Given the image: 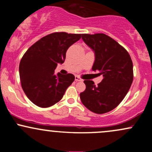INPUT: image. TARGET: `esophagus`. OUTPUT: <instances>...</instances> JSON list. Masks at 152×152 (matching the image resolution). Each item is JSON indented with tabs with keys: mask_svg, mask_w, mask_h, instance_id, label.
<instances>
[{
	"mask_svg": "<svg viewBox=\"0 0 152 152\" xmlns=\"http://www.w3.org/2000/svg\"><path fill=\"white\" fill-rule=\"evenodd\" d=\"M75 81H82L83 79H81V78L78 77V76H75Z\"/></svg>",
	"mask_w": 152,
	"mask_h": 152,
	"instance_id": "34e87169",
	"label": "esophagus"
}]
</instances>
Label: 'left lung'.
<instances>
[{
    "mask_svg": "<svg viewBox=\"0 0 152 152\" xmlns=\"http://www.w3.org/2000/svg\"><path fill=\"white\" fill-rule=\"evenodd\" d=\"M82 39L95 53L92 70L103 80L98 86L85 80L86 89L80 94L82 104L96 114L111 111L122 102L133 81V63L127 50L104 34H82Z\"/></svg>",
    "mask_w": 152,
    "mask_h": 152,
    "instance_id": "8db88e82",
    "label": "left lung"
}]
</instances>
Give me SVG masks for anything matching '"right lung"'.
<instances>
[{
  "instance_id": "right-lung-1",
  "label": "right lung",
  "mask_w": 152,
  "mask_h": 152,
  "mask_svg": "<svg viewBox=\"0 0 152 152\" xmlns=\"http://www.w3.org/2000/svg\"><path fill=\"white\" fill-rule=\"evenodd\" d=\"M81 34L56 32L47 35L32 45L19 65L21 86L35 105L47 108L63 98L66 90L75 79L71 74H54L58 64H63L66 53L78 41Z\"/></svg>"
}]
</instances>
